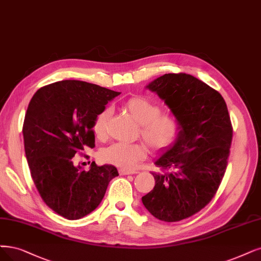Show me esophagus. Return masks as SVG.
Segmentation results:
<instances>
[{"instance_id":"obj_1","label":"esophagus","mask_w":261,"mask_h":261,"mask_svg":"<svg viewBox=\"0 0 261 261\" xmlns=\"http://www.w3.org/2000/svg\"><path fill=\"white\" fill-rule=\"evenodd\" d=\"M138 173L136 170H128V169H120L119 174L120 175H129V174H136Z\"/></svg>"}]
</instances>
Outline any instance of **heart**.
Segmentation results:
<instances>
[{"label": "heart", "mask_w": 261, "mask_h": 261, "mask_svg": "<svg viewBox=\"0 0 261 261\" xmlns=\"http://www.w3.org/2000/svg\"><path fill=\"white\" fill-rule=\"evenodd\" d=\"M123 109L140 124L139 134L155 152L169 148L178 137L179 120L171 113H161V106L142 95L131 96L123 102ZM111 109L104 108L95 116L92 130L95 137L103 138ZM147 147L143 143H113L101 151L102 159L120 168H132L147 156Z\"/></svg>", "instance_id": "b5f03b06"}]
</instances>
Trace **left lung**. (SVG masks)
Returning <instances> with one entry per match:
<instances>
[{
    "label": "left lung",
    "instance_id": "1",
    "mask_svg": "<svg viewBox=\"0 0 261 261\" xmlns=\"http://www.w3.org/2000/svg\"><path fill=\"white\" fill-rule=\"evenodd\" d=\"M147 88L179 120L174 145L155 162V187L142 197L156 218L173 223L195 215L214 198L225 175L232 125L221 94L192 75L165 74Z\"/></svg>",
    "mask_w": 261,
    "mask_h": 261
}]
</instances>
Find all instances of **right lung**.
<instances>
[{
	"instance_id": "obj_1",
	"label": "right lung",
	"mask_w": 261,
	"mask_h": 261,
	"mask_svg": "<svg viewBox=\"0 0 261 261\" xmlns=\"http://www.w3.org/2000/svg\"><path fill=\"white\" fill-rule=\"evenodd\" d=\"M120 92L81 81H61L38 89L29 103L22 133L34 185L57 214L74 220L98 207L109 182L118 175L114 166L89 171L75 167L73 157L94 147L95 116Z\"/></svg>"
}]
</instances>
